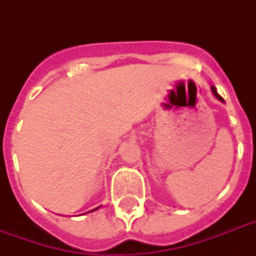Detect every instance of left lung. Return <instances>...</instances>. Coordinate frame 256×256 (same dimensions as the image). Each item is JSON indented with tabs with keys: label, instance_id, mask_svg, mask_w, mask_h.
Returning a JSON list of instances; mask_svg holds the SVG:
<instances>
[{
	"label": "left lung",
	"instance_id": "left-lung-1",
	"mask_svg": "<svg viewBox=\"0 0 256 256\" xmlns=\"http://www.w3.org/2000/svg\"><path fill=\"white\" fill-rule=\"evenodd\" d=\"M211 92H212V94H214L215 96H216V98H218L219 100H222V102H224V100H223V98L220 96H219L218 94V92H216V88H214V86H211Z\"/></svg>",
	"mask_w": 256,
	"mask_h": 256
}]
</instances>
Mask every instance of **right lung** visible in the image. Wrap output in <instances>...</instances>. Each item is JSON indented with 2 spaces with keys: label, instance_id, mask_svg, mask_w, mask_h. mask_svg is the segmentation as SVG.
I'll list each match as a JSON object with an SVG mask.
<instances>
[{
  "label": "right lung",
  "instance_id": "right-lung-1",
  "mask_svg": "<svg viewBox=\"0 0 256 256\" xmlns=\"http://www.w3.org/2000/svg\"><path fill=\"white\" fill-rule=\"evenodd\" d=\"M96 208H98V207H96ZM96 208H94V210H96ZM94 210H92V211H94Z\"/></svg>",
  "mask_w": 256,
  "mask_h": 256
}]
</instances>
